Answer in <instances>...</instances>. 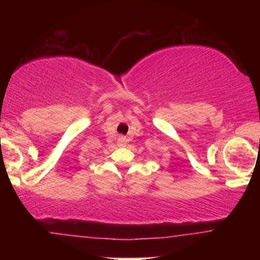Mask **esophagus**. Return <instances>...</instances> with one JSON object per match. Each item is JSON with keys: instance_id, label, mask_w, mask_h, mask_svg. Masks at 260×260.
Here are the masks:
<instances>
[{"instance_id": "34e87169", "label": "esophagus", "mask_w": 260, "mask_h": 260, "mask_svg": "<svg viewBox=\"0 0 260 260\" xmlns=\"http://www.w3.org/2000/svg\"><path fill=\"white\" fill-rule=\"evenodd\" d=\"M118 142H119V144H125V142H126V138L125 137H120L119 140H118Z\"/></svg>"}]
</instances>
